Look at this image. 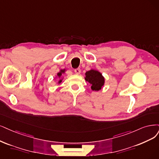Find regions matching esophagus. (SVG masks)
I'll return each instance as SVG.
<instances>
[{"label": "esophagus", "instance_id": "34e87169", "mask_svg": "<svg viewBox=\"0 0 159 159\" xmlns=\"http://www.w3.org/2000/svg\"><path fill=\"white\" fill-rule=\"evenodd\" d=\"M75 73H76V74H77V75H79V74H80V72H81V70H80V69H79V68H78V69H75Z\"/></svg>", "mask_w": 159, "mask_h": 159}]
</instances>
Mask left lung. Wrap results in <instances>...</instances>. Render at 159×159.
I'll return each instance as SVG.
<instances>
[{
  "label": "left lung",
  "instance_id": "1",
  "mask_svg": "<svg viewBox=\"0 0 159 159\" xmlns=\"http://www.w3.org/2000/svg\"><path fill=\"white\" fill-rule=\"evenodd\" d=\"M85 75V80L91 84L92 90L98 91L102 89L105 83V79L100 72L94 69H91L86 72Z\"/></svg>",
  "mask_w": 159,
  "mask_h": 159
}]
</instances>
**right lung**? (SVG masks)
<instances>
[{"mask_svg":"<svg viewBox=\"0 0 159 159\" xmlns=\"http://www.w3.org/2000/svg\"><path fill=\"white\" fill-rule=\"evenodd\" d=\"M66 69H61L60 70V72L59 73H57V76L56 77H57L58 79H59V80H58V84H60L61 82H62V80H63V79H61V77H62V75H63V74H64L65 73V72H66Z\"/></svg>","mask_w":159,"mask_h":159,"instance_id":"1","label":"right lung"}]
</instances>
